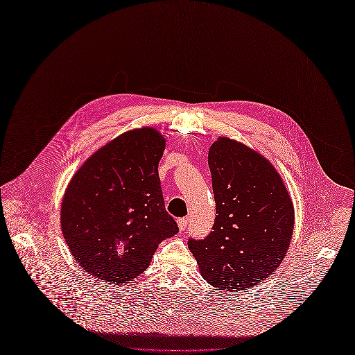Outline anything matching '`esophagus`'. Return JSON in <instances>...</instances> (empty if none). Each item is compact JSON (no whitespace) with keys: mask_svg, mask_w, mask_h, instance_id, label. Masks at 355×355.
<instances>
[{"mask_svg":"<svg viewBox=\"0 0 355 355\" xmlns=\"http://www.w3.org/2000/svg\"><path fill=\"white\" fill-rule=\"evenodd\" d=\"M187 225H189V219L187 218H180L178 219V226L182 232H184L187 229Z\"/></svg>","mask_w":355,"mask_h":355,"instance_id":"1","label":"esophagus"}]
</instances>
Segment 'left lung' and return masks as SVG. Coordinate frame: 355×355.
Here are the masks:
<instances>
[{"label": "left lung", "instance_id": "8db88e82", "mask_svg": "<svg viewBox=\"0 0 355 355\" xmlns=\"http://www.w3.org/2000/svg\"><path fill=\"white\" fill-rule=\"evenodd\" d=\"M208 165L215 198L212 232L189 239L202 277L220 290H244L280 265L294 227L291 198L275 168L247 146L219 137Z\"/></svg>", "mask_w": 355, "mask_h": 355}]
</instances>
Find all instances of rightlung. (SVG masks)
<instances>
[{
    "mask_svg": "<svg viewBox=\"0 0 355 355\" xmlns=\"http://www.w3.org/2000/svg\"><path fill=\"white\" fill-rule=\"evenodd\" d=\"M164 150L155 129L128 132L92 155L67 189L65 241L78 263L105 284L141 275L158 244L179 232L158 175Z\"/></svg>",
    "mask_w": 355,
    "mask_h": 355,
    "instance_id": "obj_1",
    "label": "right lung"
}]
</instances>
